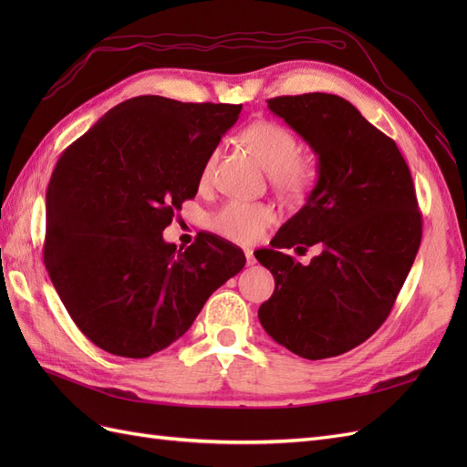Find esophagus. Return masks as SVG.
<instances>
[{
  "label": "esophagus",
  "instance_id": "obj_1",
  "mask_svg": "<svg viewBox=\"0 0 467 467\" xmlns=\"http://www.w3.org/2000/svg\"><path fill=\"white\" fill-rule=\"evenodd\" d=\"M245 259H247V265H255V255H253L251 249H245Z\"/></svg>",
  "mask_w": 467,
  "mask_h": 467
}]
</instances>
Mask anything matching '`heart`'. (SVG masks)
Listing matches in <instances>:
<instances>
[{"label": "heart", "instance_id": "1", "mask_svg": "<svg viewBox=\"0 0 467 467\" xmlns=\"http://www.w3.org/2000/svg\"><path fill=\"white\" fill-rule=\"evenodd\" d=\"M242 142L257 155L271 177L273 187L288 199H304L319 181L316 160L300 155V142L285 124L257 120L242 132ZM216 161V151L206 160L201 181H208ZM275 222L271 206L259 202L232 201L210 216V228L237 244H251Z\"/></svg>", "mask_w": 467, "mask_h": 467}]
</instances>
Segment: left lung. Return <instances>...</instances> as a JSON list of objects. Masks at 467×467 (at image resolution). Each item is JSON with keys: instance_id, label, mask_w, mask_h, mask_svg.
Listing matches in <instances>:
<instances>
[{"instance_id": "1", "label": "left lung", "mask_w": 467, "mask_h": 467, "mask_svg": "<svg viewBox=\"0 0 467 467\" xmlns=\"http://www.w3.org/2000/svg\"><path fill=\"white\" fill-rule=\"evenodd\" d=\"M266 103L316 151L319 181L273 249L255 251L275 276L259 321L302 358L343 355L386 321L413 266L422 218L411 171L393 140L343 97L304 93ZM312 244L322 253L309 265L281 253Z\"/></svg>"}]
</instances>
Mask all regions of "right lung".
I'll return each mask as SVG.
<instances>
[{
    "label": "right lung",
    "mask_w": 467,
    "mask_h": 467,
    "mask_svg": "<svg viewBox=\"0 0 467 467\" xmlns=\"http://www.w3.org/2000/svg\"><path fill=\"white\" fill-rule=\"evenodd\" d=\"M239 112L134 97L60 155L47 191L45 265L99 348L126 358L163 350L245 266L244 251L218 235L202 234L185 251L161 237Z\"/></svg>",
    "instance_id": "obj_1"
}]
</instances>
